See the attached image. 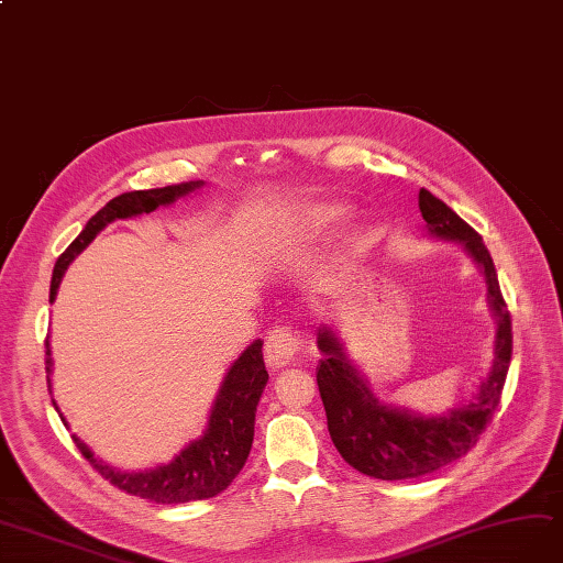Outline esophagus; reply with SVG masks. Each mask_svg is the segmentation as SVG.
I'll list each match as a JSON object with an SVG mask.
<instances>
[{"instance_id": "34e87169", "label": "esophagus", "mask_w": 563, "mask_h": 563, "mask_svg": "<svg viewBox=\"0 0 563 563\" xmlns=\"http://www.w3.org/2000/svg\"><path fill=\"white\" fill-rule=\"evenodd\" d=\"M297 350H299V341H297L292 329L278 327V329L268 331L266 343H264V357H266L268 368L276 371V368L287 366L295 360Z\"/></svg>"}]
</instances>
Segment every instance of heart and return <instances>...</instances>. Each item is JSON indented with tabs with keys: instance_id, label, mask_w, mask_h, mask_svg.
<instances>
[{
	"instance_id": "heart-1",
	"label": "heart",
	"mask_w": 563,
	"mask_h": 563,
	"mask_svg": "<svg viewBox=\"0 0 563 563\" xmlns=\"http://www.w3.org/2000/svg\"><path fill=\"white\" fill-rule=\"evenodd\" d=\"M347 216V208L341 203H308L292 216V222L306 232H320V229L334 224Z\"/></svg>"
}]
</instances>
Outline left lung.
Masks as SVG:
<instances>
[{
  "instance_id": "left-lung-1",
  "label": "left lung",
  "mask_w": 563,
  "mask_h": 563,
  "mask_svg": "<svg viewBox=\"0 0 563 563\" xmlns=\"http://www.w3.org/2000/svg\"><path fill=\"white\" fill-rule=\"evenodd\" d=\"M420 211L427 236L462 245L485 276L487 306L496 320L494 355L468 397L441 412H418L380 401L362 368L350 360L339 329L318 327V387L331 441L352 468L378 481H408L462 460L492 420L510 366V313L481 234L429 190H420Z\"/></svg>"
}]
</instances>
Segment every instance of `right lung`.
<instances>
[{
    "label": "right lung",
    "instance_id": "1",
    "mask_svg": "<svg viewBox=\"0 0 563 563\" xmlns=\"http://www.w3.org/2000/svg\"><path fill=\"white\" fill-rule=\"evenodd\" d=\"M203 180H190L169 187H155V190H136L124 192L111 199L107 206L95 213L86 229L76 236V241L62 253L53 268L51 280V303L57 297V289L62 276L69 268V264L86 250L99 232H103L115 220H132L145 213H153L162 206H172L178 199L197 195ZM262 343H250L239 360L227 368L220 389L213 399L211 412H208V424L201 431L199 439L187 443L172 462L157 464L141 471H120L107 464L95 452L82 443L74 433V443L82 452V456L103 475L111 485L118 489L148 498L155 504H187V501H201V498H211L224 492L232 485L239 471L243 468L250 448H253L255 435V412L262 391L266 387L268 373L262 357ZM46 373H48V391H53V357H51V341H46ZM55 410L59 412L55 399ZM62 422L67 424L65 415L59 412Z\"/></svg>",
    "mask_w": 563,
    "mask_h": 563
}]
</instances>
